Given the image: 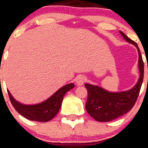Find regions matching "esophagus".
<instances>
[{"mask_svg": "<svg viewBox=\"0 0 148 148\" xmlns=\"http://www.w3.org/2000/svg\"><path fill=\"white\" fill-rule=\"evenodd\" d=\"M86 81V77L84 75H79L76 79V83L77 85H82Z\"/></svg>", "mask_w": 148, "mask_h": 148, "instance_id": "obj_1", "label": "esophagus"}]
</instances>
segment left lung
I'll return each mask as SVG.
<instances>
[{
	"label": "left lung",
	"mask_w": 148,
	"mask_h": 148,
	"mask_svg": "<svg viewBox=\"0 0 148 148\" xmlns=\"http://www.w3.org/2000/svg\"><path fill=\"white\" fill-rule=\"evenodd\" d=\"M125 40L137 47L139 53V69L140 77L137 84L127 92L112 93L97 86L86 84L88 96L86 100V112L91 117L99 122H110L118 118L129 112L133 107L140 94L144 77V62L136 42L120 31Z\"/></svg>",
	"instance_id": "1"
}]
</instances>
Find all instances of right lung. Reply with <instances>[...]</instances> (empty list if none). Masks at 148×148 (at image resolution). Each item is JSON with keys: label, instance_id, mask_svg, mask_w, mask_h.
<instances>
[{"label": "right lung", "instance_id": "obj_1", "mask_svg": "<svg viewBox=\"0 0 148 148\" xmlns=\"http://www.w3.org/2000/svg\"><path fill=\"white\" fill-rule=\"evenodd\" d=\"M74 84L62 86L45 102L35 105H24L16 102L8 91L9 99L15 110L20 114L30 120L48 122L53 118L60 110L63 97L68 91L73 89Z\"/></svg>", "mask_w": 148, "mask_h": 148}]
</instances>
